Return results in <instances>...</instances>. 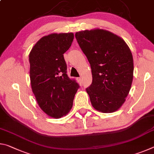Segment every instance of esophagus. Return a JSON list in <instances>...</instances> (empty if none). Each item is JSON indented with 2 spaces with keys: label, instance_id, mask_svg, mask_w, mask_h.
Listing matches in <instances>:
<instances>
[{
  "label": "esophagus",
  "instance_id": "34e87169",
  "mask_svg": "<svg viewBox=\"0 0 154 154\" xmlns=\"http://www.w3.org/2000/svg\"><path fill=\"white\" fill-rule=\"evenodd\" d=\"M77 80L78 83H79V85H82V84H83V79H82V77H78V78H77Z\"/></svg>",
  "mask_w": 154,
  "mask_h": 154
}]
</instances>
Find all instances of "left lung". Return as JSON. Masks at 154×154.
<instances>
[{
  "label": "left lung",
  "instance_id": "left-lung-1",
  "mask_svg": "<svg viewBox=\"0 0 154 154\" xmlns=\"http://www.w3.org/2000/svg\"><path fill=\"white\" fill-rule=\"evenodd\" d=\"M92 69V83L86 88L94 108L113 113L121 107L131 88L134 63L128 45L120 36L95 28L75 33Z\"/></svg>",
  "mask_w": 154,
  "mask_h": 154
}]
</instances>
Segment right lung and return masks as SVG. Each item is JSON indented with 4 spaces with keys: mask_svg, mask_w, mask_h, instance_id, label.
Masks as SVG:
<instances>
[{
    "mask_svg": "<svg viewBox=\"0 0 154 154\" xmlns=\"http://www.w3.org/2000/svg\"><path fill=\"white\" fill-rule=\"evenodd\" d=\"M73 38L72 32L44 36L29 54L32 92L40 108L54 118H60L69 113L79 87L68 77L63 55Z\"/></svg>",
    "mask_w": 154,
    "mask_h": 154,
    "instance_id": "obj_1",
    "label": "right lung"
}]
</instances>
